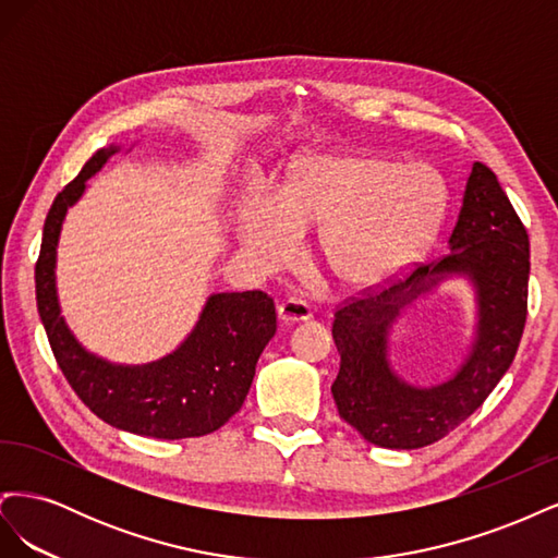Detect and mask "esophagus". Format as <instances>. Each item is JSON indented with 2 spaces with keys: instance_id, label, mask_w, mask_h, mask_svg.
<instances>
[{
  "instance_id": "34e87169",
  "label": "esophagus",
  "mask_w": 558,
  "mask_h": 558,
  "mask_svg": "<svg viewBox=\"0 0 558 558\" xmlns=\"http://www.w3.org/2000/svg\"><path fill=\"white\" fill-rule=\"evenodd\" d=\"M312 316L310 302L300 298H286L279 305V318L283 324H295V320H307Z\"/></svg>"
}]
</instances>
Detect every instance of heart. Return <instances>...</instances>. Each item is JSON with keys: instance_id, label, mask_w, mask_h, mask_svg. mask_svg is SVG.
I'll return each instance as SVG.
<instances>
[{"instance_id": "obj_1", "label": "heart", "mask_w": 558, "mask_h": 558, "mask_svg": "<svg viewBox=\"0 0 558 558\" xmlns=\"http://www.w3.org/2000/svg\"><path fill=\"white\" fill-rule=\"evenodd\" d=\"M447 185L426 162L384 156H318L283 185L275 205L253 202L244 246L263 267H283L298 234L320 228L318 256L347 286H373L408 267L440 230Z\"/></svg>"}]
</instances>
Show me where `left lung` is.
<instances>
[{
  "mask_svg": "<svg viewBox=\"0 0 558 558\" xmlns=\"http://www.w3.org/2000/svg\"><path fill=\"white\" fill-rule=\"evenodd\" d=\"M449 246L447 256L414 263L335 310L340 373L330 391L340 416L377 447L418 449L442 440L488 398L519 349L529 314V232L482 162L470 170ZM449 271L468 274L478 286V340L453 380L414 389L387 367L385 332L398 308Z\"/></svg>",
  "mask_w": 558,
  "mask_h": 558,
  "instance_id": "obj_1",
  "label": "left lung"
}]
</instances>
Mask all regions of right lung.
I'll return each instance as SVG.
<instances>
[{"label": "right lung", "mask_w": 558, "mask_h": 558, "mask_svg": "<svg viewBox=\"0 0 558 558\" xmlns=\"http://www.w3.org/2000/svg\"><path fill=\"white\" fill-rule=\"evenodd\" d=\"M116 146L99 148L56 195L35 267L37 307L50 349L74 393L109 426L158 440L209 435L240 412L265 344L277 332L275 300L263 291L211 295L199 324L174 353L142 367L111 365L83 349L60 316L56 244L64 211Z\"/></svg>", "instance_id": "right-lung-1"}]
</instances>
